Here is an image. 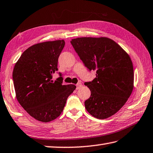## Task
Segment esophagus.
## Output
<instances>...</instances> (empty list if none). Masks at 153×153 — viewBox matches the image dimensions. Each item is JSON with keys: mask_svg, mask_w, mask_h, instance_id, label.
Returning a JSON list of instances; mask_svg holds the SVG:
<instances>
[{"mask_svg": "<svg viewBox=\"0 0 153 153\" xmlns=\"http://www.w3.org/2000/svg\"><path fill=\"white\" fill-rule=\"evenodd\" d=\"M82 85V83L81 82H78L77 84L76 85V89H79L80 87H81Z\"/></svg>", "mask_w": 153, "mask_h": 153, "instance_id": "obj_1", "label": "esophagus"}]
</instances>
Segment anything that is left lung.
Returning a JSON list of instances; mask_svg holds the SVG:
<instances>
[{"mask_svg": "<svg viewBox=\"0 0 153 153\" xmlns=\"http://www.w3.org/2000/svg\"><path fill=\"white\" fill-rule=\"evenodd\" d=\"M71 45L86 67L96 71V78L85 85L91 97L85 102L92 116L108 118L119 111L132 93L134 71L132 60L120 46L106 37H81Z\"/></svg>", "mask_w": 153, "mask_h": 153, "instance_id": "1", "label": "left lung"}]
</instances>
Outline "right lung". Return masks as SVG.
Masks as SVG:
<instances>
[{
	"mask_svg": "<svg viewBox=\"0 0 153 153\" xmlns=\"http://www.w3.org/2000/svg\"><path fill=\"white\" fill-rule=\"evenodd\" d=\"M64 40L38 43L23 52L14 66L13 79L17 100L36 120L48 123L61 114L74 85H62V77L55 81L58 59Z\"/></svg>",
	"mask_w": 153,
	"mask_h": 153,
	"instance_id": "add662e5",
	"label": "right lung"
}]
</instances>
